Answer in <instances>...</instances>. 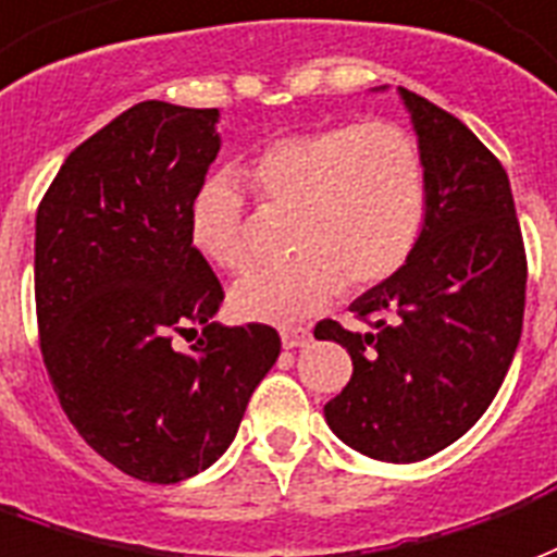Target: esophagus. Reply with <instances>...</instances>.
<instances>
[{
    "instance_id": "34e87169",
    "label": "esophagus",
    "mask_w": 557,
    "mask_h": 557,
    "mask_svg": "<svg viewBox=\"0 0 557 557\" xmlns=\"http://www.w3.org/2000/svg\"><path fill=\"white\" fill-rule=\"evenodd\" d=\"M308 341H311V329L306 326H284L282 329V344L287 350H294V347H306Z\"/></svg>"
}]
</instances>
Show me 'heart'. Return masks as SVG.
Masks as SVG:
<instances>
[{"label":"heart","instance_id":"1","mask_svg":"<svg viewBox=\"0 0 557 557\" xmlns=\"http://www.w3.org/2000/svg\"><path fill=\"white\" fill-rule=\"evenodd\" d=\"M263 207L294 213V261L255 270L231 287V311L255 323H294L338 296L404 270L428 222V165L416 136L392 121L332 124L267 145L246 162ZM246 201L210 177L189 205V239L222 270H243Z\"/></svg>","mask_w":557,"mask_h":557}]
</instances>
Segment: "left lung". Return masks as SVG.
Segmentation results:
<instances>
[{
    "mask_svg": "<svg viewBox=\"0 0 557 557\" xmlns=\"http://www.w3.org/2000/svg\"><path fill=\"white\" fill-rule=\"evenodd\" d=\"M400 97L428 165L424 234L404 270L350 306L368 332L314 326L352 359L329 428L385 462L433 457L484 416L517 352L529 278L505 165L450 112Z\"/></svg>",
    "mask_w": 557,
    "mask_h": 557,
    "instance_id": "8db88e82",
    "label": "left lung"
}]
</instances>
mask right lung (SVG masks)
<instances>
[{
  "label": "right lung",
  "instance_id": "add662e5",
  "mask_svg": "<svg viewBox=\"0 0 557 557\" xmlns=\"http://www.w3.org/2000/svg\"><path fill=\"white\" fill-rule=\"evenodd\" d=\"M219 109L145 100L71 150L35 222L40 356L76 433L129 478L177 484L237 436L273 368V326H219L189 205L219 153ZM202 326L189 354L174 334Z\"/></svg>",
  "mask_w": 557,
  "mask_h": 557
}]
</instances>
